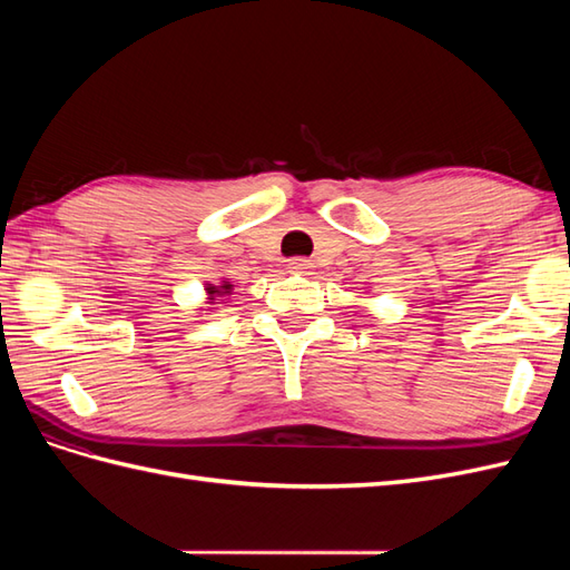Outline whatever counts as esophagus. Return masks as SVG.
<instances>
[{
	"instance_id": "1",
	"label": "esophagus",
	"mask_w": 570,
	"mask_h": 570,
	"mask_svg": "<svg viewBox=\"0 0 570 570\" xmlns=\"http://www.w3.org/2000/svg\"><path fill=\"white\" fill-rule=\"evenodd\" d=\"M287 266L292 273H308V268H312V264H308L306 258H289Z\"/></svg>"
}]
</instances>
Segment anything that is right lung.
<instances>
[{
	"instance_id": "add662e5",
	"label": "right lung",
	"mask_w": 570,
	"mask_h": 570,
	"mask_svg": "<svg viewBox=\"0 0 570 570\" xmlns=\"http://www.w3.org/2000/svg\"><path fill=\"white\" fill-rule=\"evenodd\" d=\"M230 289H233V285L228 283V281H223L220 285H206V292H209V304H216V297H226V295H230Z\"/></svg>"
}]
</instances>
